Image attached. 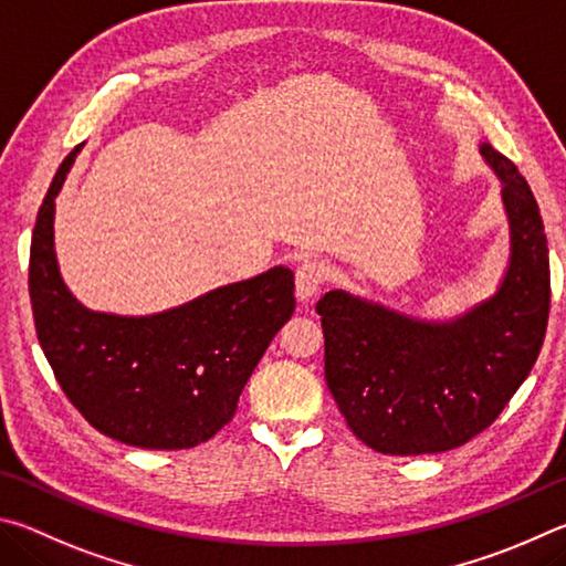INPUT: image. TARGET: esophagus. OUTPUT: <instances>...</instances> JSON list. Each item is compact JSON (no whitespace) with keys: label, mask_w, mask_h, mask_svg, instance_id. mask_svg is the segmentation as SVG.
<instances>
[{"label":"esophagus","mask_w":566,"mask_h":566,"mask_svg":"<svg viewBox=\"0 0 566 566\" xmlns=\"http://www.w3.org/2000/svg\"><path fill=\"white\" fill-rule=\"evenodd\" d=\"M328 263L318 261V258H308L298 265L295 271V293L301 301H311L315 293L323 289V283L328 281Z\"/></svg>","instance_id":"esophagus-1"}]
</instances>
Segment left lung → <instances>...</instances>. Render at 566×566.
<instances>
[{
    "label": "left lung",
    "mask_w": 566,
    "mask_h": 566,
    "mask_svg": "<svg viewBox=\"0 0 566 566\" xmlns=\"http://www.w3.org/2000/svg\"><path fill=\"white\" fill-rule=\"evenodd\" d=\"M502 178L512 258L500 291L450 323L412 321L331 291L315 305L325 382L358 440L382 454L460 448L500 418L537 363L549 321V251L539 206L507 156L482 146Z\"/></svg>",
    "instance_id": "8db88e82"
}]
</instances>
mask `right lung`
<instances>
[{"label":"right lung","instance_id":"obj_1","mask_svg":"<svg viewBox=\"0 0 566 566\" xmlns=\"http://www.w3.org/2000/svg\"><path fill=\"white\" fill-rule=\"evenodd\" d=\"M69 154L39 206L29 251L36 338L86 422L132 448L188 450L233 420L238 398L295 311L289 268L211 291L181 308L122 318L78 305L59 275L54 198Z\"/></svg>","mask_w":566,"mask_h":566}]
</instances>
